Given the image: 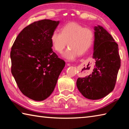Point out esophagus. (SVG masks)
Segmentation results:
<instances>
[{"label": "esophagus", "instance_id": "esophagus-1", "mask_svg": "<svg viewBox=\"0 0 129 129\" xmlns=\"http://www.w3.org/2000/svg\"><path fill=\"white\" fill-rule=\"evenodd\" d=\"M68 65H71L70 64H68Z\"/></svg>", "mask_w": 129, "mask_h": 129}]
</instances>
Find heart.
<instances>
[{
    "label": "heart",
    "instance_id": "1",
    "mask_svg": "<svg viewBox=\"0 0 129 129\" xmlns=\"http://www.w3.org/2000/svg\"><path fill=\"white\" fill-rule=\"evenodd\" d=\"M94 38V34L90 28L71 22L62 26L61 32L54 30L51 35V42L58 53H61L68 43L69 48L63 53V56L72 60L78 54H83L88 51L93 43Z\"/></svg>",
    "mask_w": 129,
    "mask_h": 129
}]
</instances>
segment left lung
<instances>
[{
    "label": "left lung",
    "instance_id": "1",
    "mask_svg": "<svg viewBox=\"0 0 129 129\" xmlns=\"http://www.w3.org/2000/svg\"><path fill=\"white\" fill-rule=\"evenodd\" d=\"M94 29L93 58L95 65L93 72L78 78L76 85L83 96L95 100L105 97L113 90L121 67L118 45L111 35L100 25Z\"/></svg>",
    "mask_w": 129,
    "mask_h": 129
}]
</instances>
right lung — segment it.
<instances>
[{
	"label": "right lung",
	"mask_w": 129,
	"mask_h": 129,
	"mask_svg": "<svg viewBox=\"0 0 129 129\" xmlns=\"http://www.w3.org/2000/svg\"><path fill=\"white\" fill-rule=\"evenodd\" d=\"M59 22L35 21L21 30L11 48L12 76L21 93L35 101H43L51 94L65 67L51 42Z\"/></svg>",
	"instance_id": "add662e5"
}]
</instances>
